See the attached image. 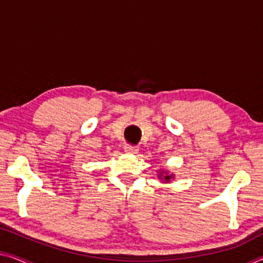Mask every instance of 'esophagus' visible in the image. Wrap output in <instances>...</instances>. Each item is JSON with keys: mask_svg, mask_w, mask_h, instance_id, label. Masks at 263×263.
<instances>
[{"mask_svg": "<svg viewBox=\"0 0 263 263\" xmlns=\"http://www.w3.org/2000/svg\"><path fill=\"white\" fill-rule=\"evenodd\" d=\"M124 150L126 154H137L138 152V147L135 146V145H131V144H126L125 145Z\"/></svg>", "mask_w": 263, "mask_h": 263, "instance_id": "34e87169", "label": "esophagus"}]
</instances>
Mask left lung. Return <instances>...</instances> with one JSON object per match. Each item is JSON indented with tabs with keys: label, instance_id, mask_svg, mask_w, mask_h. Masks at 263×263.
Here are the masks:
<instances>
[{
	"label": "left lung",
	"instance_id": "left-lung-1",
	"mask_svg": "<svg viewBox=\"0 0 263 263\" xmlns=\"http://www.w3.org/2000/svg\"><path fill=\"white\" fill-rule=\"evenodd\" d=\"M170 178H171V176H164V179H165V181H169Z\"/></svg>",
	"mask_w": 263,
	"mask_h": 263
}]
</instances>
